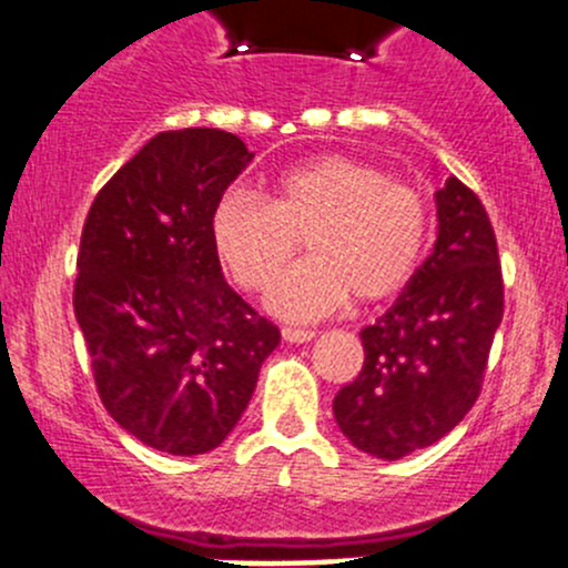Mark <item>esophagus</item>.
<instances>
[{
    "mask_svg": "<svg viewBox=\"0 0 568 568\" xmlns=\"http://www.w3.org/2000/svg\"><path fill=\"white\" fill-rule=\"evenodd\" d=\"M316 337V332L313 329H296V326H283V341L288 343H307Z\"/></svg>",
    "mask_w": 568,
    "mask_h": 568,
    "instance_id": "esophagus-1",
    "label": "esophagus"
}]
</instances>
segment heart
<instances>
[{"label":"heart","instance_id":"1","mask_svg":"<svg viewBox=\"0 0 568 568\" xmlns=\"http://www.w3.org/2000/svg\"><path fill=\"white\" fill-rule=\"evenodd\" d=\"M423 194L379 168L348 156H321L285 170L268 203L227 189L211 209V242L239 285L261 291L300 250L305 263L272 285L274 316L311 321L348 300L376 305L398 294L426 247Z\"/></svg>","mask_w":568,"mask_h":568}]
</instances>
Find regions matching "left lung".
Returning <instances> with one entry per match:
<instances>
[{"mask_svg":"<svg viewBox=\"0 0 568 568\" xmlns=\"http://www.w3.org/2000/svg\"><path fill=\"white\" fill-rule=\"evenodd\" d=\"M437 242L385 316L359 332L365 363L332 412L348 443L395 462L428 448L473 409L503 321L497 239L459 178L434 192Z\"/></svg>","mask_w":568,"mask_h":568,"instance_id":"left-lung-1","label":"left lung"}]
</instances>
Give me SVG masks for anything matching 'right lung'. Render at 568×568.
I'll return each mask as SVG.
<instances>
[{
    "label": "right lung",
    "instance_id": "right-lung-1",
    "mask_svg": "<svg viewBox=\"0 0 568 568\" xmlns=\"http://www.w3.org/2000/svg\"><path fill=\"white\" fill-rule=\"evenodd\" d=\"M255 153L220 129L159 131L95 194L73 311L120 428L173 456L236 428L280 329L227 285L211 209Z\"/></svg>",
    "mask_w": 568,
    "mask_h": 568
}]
</instances>
